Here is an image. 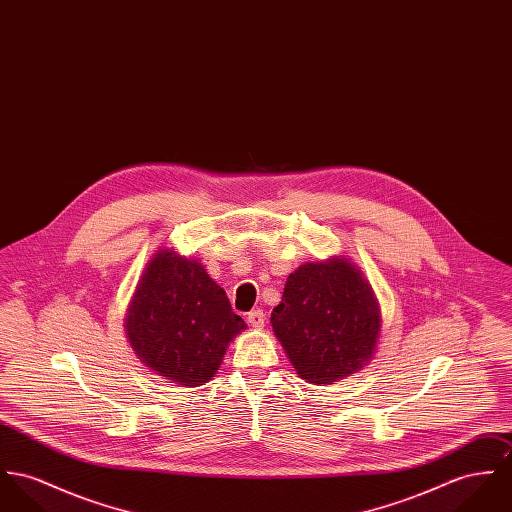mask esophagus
Instances as JSON below:
<instances>
[{
    "instance_id": "obj_1",
    "label": "esophagus",
    "mask_w": 512,
    "mask_h": 512,
    "mask_svg": "<svg viewBox=\"0 0 512 512\" xmlns=\"http://www.w3.org/2000/svg\"><path fill=\"white\" fill-rule=\"evenodd\" d=\"M247 323H249L251 327H255V329H263V325H265V314H263V310H253V312H249V314H247Z\"/></svg>"
}]
</instances>
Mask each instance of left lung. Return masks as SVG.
Listing matches in <instances>:
<instances>
[{
  "label": "left lung",
  "mask_w": 512,
  "mask_h": 512,
  "mask_svg": "<svg viewBox=\"0 0 512 512\" xmlns=\"http://www.w3.org/2000/svg\"><path fill=\"white\" fill-rule=\"evenodd\" d=\"M271 323L300 378L321 386L372 360L382 317L368 280L347 257H331L286 278Z\"/></svg>",
  "instance_id": "8db88e82"
}]
</instances>
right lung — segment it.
Returning <instances> with one entry per match:
<instances>
[{
  "label": "right lung",
  "instance_id": "right-lung-1",
  "mask_svg": "<svg viewBox=\"0 0 512 512\" xmlns=\"http://www.w3.org/2000/svg\"><path fill=\"white\" fill-rule=\"evenodd\" d=\"M124 327L140 362L173 384L197 388L218 372L245 323L202 263L159 249L138 280Z\"/></svg>",
  "mask_w": 512,
  "mask_h": 512
}]
</instances>
